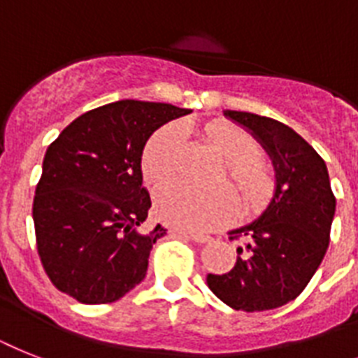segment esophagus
I'll return each instance as SVG.
<instances>
[{
  "label": "esophagus",
  "mask_w": 358,
  "mask_h": 358,
  "mask_svg": "<svg viewBox=\"0 0 358 358\" xmlns=\"http://www.w3.org/2000/svg\"><path fill=\"white\" fill-rule=\"evenodd\" d=\"M180 234L185 235V237H189V239L194 241V243H208V241H211V237H209V235L191 234V231H180Z\"/></svg>",
  "instance_id": "obj_1"
}]
</instances>
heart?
<instances>
[{"instance_id":"b5f03b06","label":"heart","mask_w":358,"mask_h":358,"mask_svg":"<svg viewBox=\"0 0 358 358\" xmlns=\"http://www.w3.org/2000/svg\"><path fill=\"white\" fill-rule=\"evenodd\" d=\"M206 138L226 158L224 178L229 176L234 187L220 185L199 189L193 185L173 184L156 194V213L162 220L185 229H211L237 211L252 215L268 204L278 187L274 164L261 154L259 139L246 129L229 123H211L206 127ZM187 154V138L178 123H169L150 136L141 156L145 178L152 185H164L182 174Z\"/></svg>"}]
</instances>
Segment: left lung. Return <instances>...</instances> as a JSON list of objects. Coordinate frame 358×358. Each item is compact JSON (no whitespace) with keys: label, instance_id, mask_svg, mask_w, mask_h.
Returning a JSON list of instances; mask_svg holds the SVG:
<instances>
[{"label":"left lung","instance_id":"1","mask_svg":"<svg viewBox=\"0 0 358 358\" xmlns=\"http://www.w3.org/2000/svg\"><path fill=\"white\" fill-rule=\"evenodd\" d=\"M254 132L278 173L268 209L252 224L234 229L241 241L228 274H208V287L235 310L278 309L303 292L329 246L336 199L322 156L300 134L275 119L226 110Z\"/></svg>","mask_w":358,"mask_h":358}]
</instances>
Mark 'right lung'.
Instances as JSON below:
<instances>
[{
  "label": "right lung",
  "mask_w": 358,
  "mask_h": 358,
  "mask_svg": "<svg viewBox=\"0 0 358 358\" xmlns=\"http://www.w3.org/2000/svg\"><path fill=\"white\" fill-rule=\"evenodd\" d=\"M191 110L117 101L69 123L48 147L33 202L36 250L60 292L80 303H112L147 274L152 245L143 234L150 196L141 152L150 134Z\"/></svg>",
  "instance_id": "add662e5"
}]
</instances>
